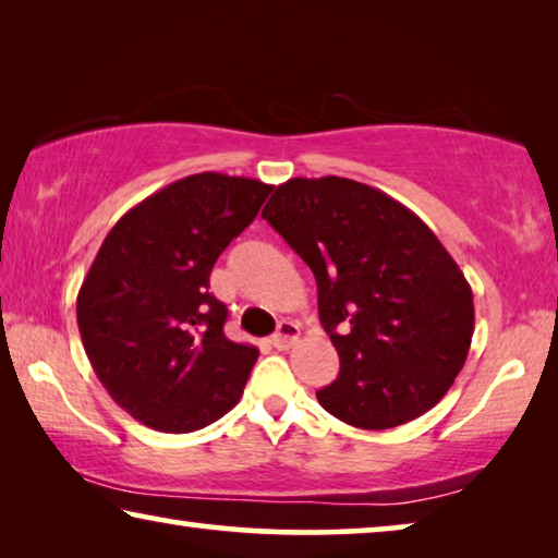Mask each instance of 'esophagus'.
Instances as JSON below:
<instances>
[{
    "label": "esophagus",
    "mask_w": 558,
    "mask_h": 558,
    "mask_svg": "<svg viewBox=\"0 0 558 558\" xmlns=\"http://www.w3.org/2000/svg\"><path fill=\"white\" fill-rule=\"evenodd\" d=\"M300 339V327L295 323H280L278 325V332L272 335V347L280 349V352H286V349H290L292 344H295Z\"/></svg>",
    "instance_id": "1"
}]
</instances>
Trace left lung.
I'll return each mask as SVG.
<instances>
[{
    "instance_id": "obj_1",
    "label": "left lung",
    "mask_w": 558,
    "mask_h": 558,
    "mask_svg": "<svg viewBox=\"0 0 558 558\" xmlns=\"http://www.w3.org/2000/svg\"><path fill=\"white\" fill-rule=\"evenodd\" d=\"M317 280L339 376L317 391L364 430L430 411L465 364L475 305L446 245L401 202L344 177H295L263 209Z\"/></svg>"
}]
</instances>
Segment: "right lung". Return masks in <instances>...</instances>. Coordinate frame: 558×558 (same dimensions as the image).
<instances>
[{
	"label": "right lung",
	"mask_w": 558,
	"mask_h": 558,
	"mask_svg": "<svg viewBox=\"0 0 558 558\" xmlns=\"http://www.w3.org/2000/svg\"><path fill=\"white\" fill-rule=\"evenodd\" d=\"M272 192L219 172L167 184L102 241L75 302L90 366L132 418L192 433L243 396L258 349L226 339V305L209 276Z\"/></svg>",
	"instance_id": "1"
}]
</instances>
